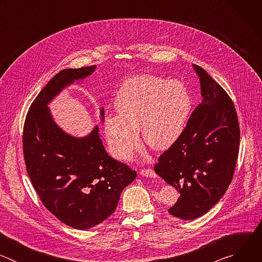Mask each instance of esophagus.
<instances>
[{
	"instance_id": "1",
	"label": "esophagus",
	"mask_w": 262,
	"mask_h": 262,
	"mask_svg": "<svg viewBox=\"0 0 262 262\" xmlns=\"http://www.w3.org/2000/svg\"><path fill=\"white\" fill-rule=\"evenodd\" d=\"M140 174L144 177H150V178H156L158 176L152 169H143L140 171Z\"/></svg>"
}]
</instances>
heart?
<instances>
[{"instance_id":"1","label":"heart","mask_w":262,"mask_h":262,"mask_svg":"<svg viewBox=\"0 0 262 262\" xmlns=\"http://www.w3.org/2000/svg\"><path fill=\"white\" fill-rule=\"evenodd\" d=\"M114 106L117 114L103 119L104 135L113 157L125 162L141 146L139 130L155 150L172 146L184 129L192 98L180 81L142 74L121 86Z\"/></svg>"}]
</instances>
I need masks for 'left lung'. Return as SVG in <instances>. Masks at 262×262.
<instances>
[{"label": "left lung", "instance_id": "8db88e82", "mask_svg": "<svg viewBox=\"0 0 262 262\" xmlns=\"http://www.w3.org/2000/svg\"><path fill=\"white\" fill-rule=\"evenodd\" d=\"M202 102L178 140L155 166L156 173L179 192L169 212L182 220L205 214L226 193L239 148V125L231 98L209 74L193 64Z\"/></svg>", "mask_w": 262, "mask_h": 262}]
</instances>
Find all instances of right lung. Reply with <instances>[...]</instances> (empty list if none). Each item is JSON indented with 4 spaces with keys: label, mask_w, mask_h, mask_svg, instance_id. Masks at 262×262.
<instances>
[{
    "label": "right lung",
    "mask_w": 262,
    "mask_h": 262,
    "mask_svg": "<svg viewBox=\"0 0 262 262\" xmlns=\"http://www.w3.org/2000/svg\"><path fill=\"white\" fill-rule=\"evenodd\" d=\"M96 65L63 69L32 102L23 135L27 172L43 205L74 229L94 227L113 213L121 192L137 172L111 158L96 125L83 138L65 133L49 103L74 81L91 76ZM103 107L100 117L103 121Z\"/></svg>",
    "instance_id": "obj_1"
}]
</instances>
